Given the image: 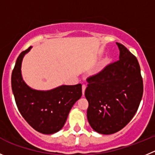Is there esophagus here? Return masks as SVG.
Instances as JSON below:
<instances>
[{"label":"esophagus","instance_id":"obj_1","mask_svg":"<svg viewBox=\"0 0 155 155\" xmlns=\"http://www.w3.org/2000/svg\"><path fill=\"white\" fill-rule=\"evenodd\" d=\"M85 90H86V85L83 84V85H82V94H83V96L84 95Z\"/></svg>","mask_w":155,"mask_h":155}]
</instances>
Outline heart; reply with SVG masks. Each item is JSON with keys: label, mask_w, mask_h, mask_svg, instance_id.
<instances>
[{"label": "heart", "mask_w": 155, "mask_h": 155, "mask_svg": "<svg viewBox=\"0 0 155 155\" xmlns=\"http://www.w3.org/2000/svg\"><path fill=\"white\" fill-rule=\"evenodd\" d=\"M111 60L112 58L110 56L105 57V58H104V60L101 61V63L100 64L99 67L97 68V70H96L95 71L96 74H101L102 71H104V69H105L110 64V63L111 62Z\"/></svg>", "instance_id": "obj_1"}]
</instances>
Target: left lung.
I'll use <instances>...</instances> for the list:
<instances>
[{"label":"left lung","mask_w":155,"mask_h":155,"mask_svg":"<svg viewBox=\"0 0 155 155\" xmlns=\"http://www.w3.org/2000/svg\"><path fill=\"white\" fill-rule=\"evenodd\" d=\"M119 60L87 78L85 97L87 119L98 133L110 135L124 128L135 116L143 94V81L136 57L116 42Z\"/></svg>","instance_id":"1"}]
</instances>
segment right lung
Listing matches in <instances>:
<instances>
[{
  "mask_svg": "<svg viewBox=\"0 0 155 155\" xmlns=\"http://www.w3.org/2000/svg\"><path fill=\"white\" fill-rule=\"evenodd\" d=\"M32 46L22 51L11 75V86L17 108L25 120L42 134L55 133L62 129L74 104L82 96L81 84L61 85L50 91L29 87L21 74L23 58Z\"/></svg>",
  "mask_w": 155,
  "mask_h": 155,
  "instance_id": "right-lung-1",
  "label": "right lung"
}]
</instances>
